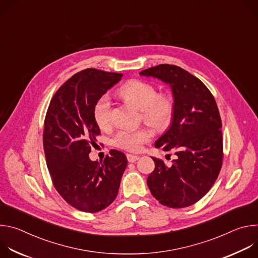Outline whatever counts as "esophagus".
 <instances>
[{
    "label": "esophagus",
    "mask_w": 258,
    "mask_h": 258,
    "mask_svg": "<svg viewBox=\"0 0 258 258\" xmlns=\"http://www.w3.org/2000/svg\"><path fill=\"white\" fill-rule=\"evenodd\" d=\"M126 158L128 160V162H136L140 157L137 156V155H133V154H127L126 155Z\"/></svg>",
    "instance_id": "esophagus-1"
}]
</instances>
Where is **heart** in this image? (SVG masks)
Instances as JSON below:
<instances>
[{
  "label": "heart",
  "instance_id": "1",
  "mask_svg": "<svg viewBox=\"0 0 258 258\" xmlns=\"http://www.w3.org/2000/svg\"><path fill=\"white\" fill-rule=\"evenodd\" d=\"M119 95L132 102L138 109L142 110V116L145 121L161 127L168 123L173 112V103L169 96L157 95L154 86L142 81H131L123 85ZM93 115L96 123L102 130H107L112 124L111 98L108 94L102 95L95 103ZM153 137L150 127L142 126L138 128H122L113 138V145L119 149L130 152H139L144 144L148 143Z\"/></svg>",
  "mask_w": 258,
  "mask_h": 258
}]
</instances>
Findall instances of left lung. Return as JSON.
Wrapping results in <instances>:
<instances>
[{"mask_svg": "<svg viewBox=\"0 0 258 258\" xmlns=\"http://www.w3.org/2000/svg\"><path fill=\"white\" fill-rule=\"evenodd\" d=\"M140 76L157 79L171 89V122L154 146L164 151L175 149L177 156L169 167L152 157L155 169L147 185L162 205L188 207L210 190L222 167V119L216 102L199 79L176 65L160 64Z\"/></svg>", "mask_w": 258, "mask_h": 258, "instance_id": "left-lung-1", "label": "left lung"}]
</instances>
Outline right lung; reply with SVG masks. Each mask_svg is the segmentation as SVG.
<instances>
[{
    "label": "right lung",
    "instance_id": "1",
    "mask_svg": "<svg viewBox=\"0 0 258 258\" xmlns=\"http://www.w3.org/2000/svg\"><path fill=\"white\" fill-rule=\"evenodd\" d=\"M121 77L94 68L82 70L59 88L46 114L43 141L54 187L81 211L98 212L111 204L127 165L126 156L117 150L110 151L103 162L89 157L100 135L94 105Z\"/></svg>",
    "mask_w": 258,
    "mask_h": 258
}]
</instances>
